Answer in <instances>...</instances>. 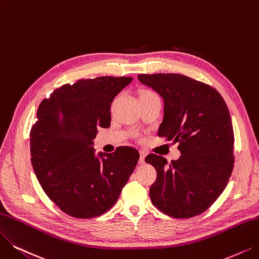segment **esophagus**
<instances>
[{"label": "esophagus", "instance_id": "obj_1", "mask_svg": "<svg viewBox=\"0 0 259 259\" xmlns=\"http://www.w3.org/2000/svg\"><path fill=\"white\" fill-rule=\"evenodd\" d=\"M146 156H147V153L144 151H140V159H139L140 163H144V158H146Z\"/></svg>", "mask_w": 259, "mask_h": 259}]
</instances>
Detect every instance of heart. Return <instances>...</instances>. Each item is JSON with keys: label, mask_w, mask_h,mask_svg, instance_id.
I'll list each match as a JSON object with an SVG mask.
<instances>
[{"label": "heart", "mask_w": 259, "mask_h": 259, "mask_svg": "<svg viewBox=\"0 0 259 259\" xmlns=\"http://www.w3.org/2000/svg\"><path fill=\"white\" fill-rule=\"evenodd\" d=\"M142 95H153V92H151V91H142L141 94H140V96H142Z\"/></svg>", "instance_id": "heart-1"}]
</instances>
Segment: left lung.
Returning <instances> with one entry per match:
<instances>
[{"label":"left lung","mask_w":259,"mask_h":259,"mask_svg":"<svg viewBox=\"0 0 259 259\" xmlns=\"http://www.w3.org/2000/svg\"><path fill=\"white\" fill-rule=\"evenodd\" d=\"M163 100L158 136L179 142L181 157L167 167L162 156L146 162L157 172L150 188L155 207L173 218H191L219 198L234 167V131L229 108L214 88L177 73L139 74Z\"/></svg>","instance_id":"obj_1"}]
</instances>
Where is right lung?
I'll return each mask as SVG.
<instances>
[{
	"label": "right lung",
	"instance_id": "obj_1",
	"mask_svg": "<svg viewBox=\"0 0 259 259\" xmlns=\"http://www.w3.org/2000/svg\"><path fill=\"white\" fill-rule=\"evenodd\" d=\"M132 77L100 76L63 85L40 103L30 130V160L49 198L74 218H95L118 201L139 159L120 147L94 149L98 127L110 126V105Z\"/></svg>",
	"mask_w": 259,
	"mask_h": 259
}]
</instances>
